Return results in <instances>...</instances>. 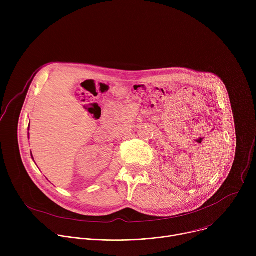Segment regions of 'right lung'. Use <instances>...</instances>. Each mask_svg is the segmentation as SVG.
<instances>
[{
  "label": "right lung",
  "mask_w": 256,
  "mask_h": 256,
  "mask_svg": "<svg viewBox=\"0 0 256 256\" xmlns=\"http://www.w3.org/2000/svg\"><path fill=\"white\" fill-rule=\"evenodd\" d=\"M28 134H29V132H28ZM32 158H33V157H32Z\"/></svg>",
  "instance_id": "1"
}]
</instances>
